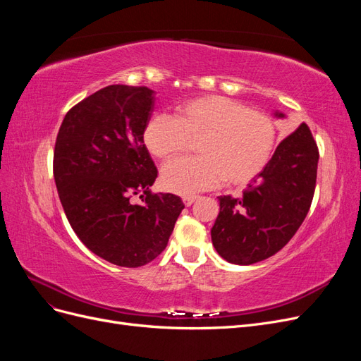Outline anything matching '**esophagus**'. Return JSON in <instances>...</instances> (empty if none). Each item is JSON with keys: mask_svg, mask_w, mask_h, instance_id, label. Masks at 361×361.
<instances>
[{"mask_svg": "<svg viewBox=\"0 0 361 361\" xmlns=\"http://www.w3.org/2000/svg\"><path fill=\"white\" fill-rule=\"evenodd\" d=\"M197 199H199V195H183V197H182L185 206H191Z\"/></svg>", "mask_w": 361, "mask_h": 361, "instance_id": "esophagus-1", "label": "esophagus"}]
</instances>
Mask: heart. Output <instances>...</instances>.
<instances>
[{"label":"heart","mask_w":361,"mask_h":361,"mask_svg":"<svg viewBox=\"0 0 361 361\" xmlns=\"http://www.w3.org/2000/svg\"><path fill=\"white\" fill-rule=\"evenodd\" d=\"M276 126L241 102L211 94L188 99L174 114H157L143 129V141L152 155L170 159L191 143L195 158H179L164 166V187L178 194H192L214 187L244 185L264 170L276 147Z\"/></svg>","instance_id":"b5f03b06"}]
</instances>
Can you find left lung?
<instances>
[{"instance_id":"left-lung-1","label":"left lung","mask_w":361,"mask_h":361,"mask_svg":"<svg viewBox=\"0 0 361 361\" xmlns=\"http://www.w3.org/2000/svg\"><path fill=\"white\" fill-rule=\"evenodd\" d=\"M274 117L286 114L276 110ZM318 161L310 129L301 123L250 180L241 199L218 197L220 212L211 228L218 255L231 264L251 265L285 247L310 209Z\"/></svg>"}]
</instances>
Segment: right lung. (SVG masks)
Returning <instances> with one entry per match:
<instances>
[{
    "label": "right lung",
    "mask_w": 361,
    "mask_h": 361,
    "mask_svg": "<svg viewBox=\"0 0 361 361\" xmlns=\"http://www.w3.org/2000/svg\"><path fill=\"white\" fill-rule=\"evenodd\" d=\"M155 108L147 87L108 85L64 117L54 179L73 232L96 256L137 268L158 257L183 209L180 197L152 194L158 170L143 141ZM143 192L142 203L128 199Z\"/></svg>",
    "instance_id": "obj_1"
}]
</instances>
